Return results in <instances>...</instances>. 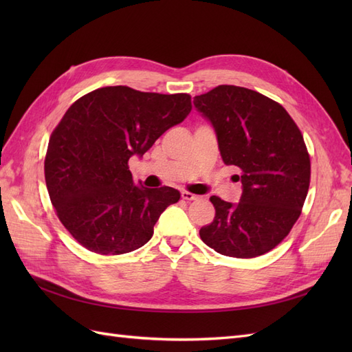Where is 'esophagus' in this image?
<instances>
[{
    "label": "esophagus",
    "mask_w": 352,
    "mask_h": 352,
    "mask_svg": "<svg viewBox=\"0 0 352 352\" xmlns=\"http://www.w3.org/2000/svg\"><path fill=\"white\" fill-rule=\"evenodd\" d=\"M182 198H184L185 201H194V199H198V195H195V194H192V192H188V190H184V192H182Z\"/></svg>",
    "instance_id": "obj_1"
}]
</instances>
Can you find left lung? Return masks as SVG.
<instances>
[{
	"label": "left lung",
	"instance_id": "obj_1",
	"mask_svg": "<svg viewBox=\"0 0 352 352\" xmlns=\"http://www.w3.org/2000/svg\"><path fill=\"white\" fill-rule=\"evenodd\" d=\"M216 132L223 163L242 175L238 204L211 197L216 217L201 228L206 245L221 255L258 257L291 232L310 186L304 138L280 104L233 85L194 98Z\"/></svg>",
	"mask_w": 352,
	"mask_h": 352
}]
</instances>
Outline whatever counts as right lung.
Listing matches in <instances>:
<instances>
[{"instance_id":"obj_1","label":"right lung","mask_w":352,"mask_h":352,"mask_svg":"<svg viewBox=\"0 0 352 352\" xmlns=\"http://www.w3.org/2000/svg\"><path fill=\"white\" fill-rule=\"evenodd\" d=\"M188 94L107 87L83 95L52 132L45 157L47 189L60 221L85 248L119 255L151 239L177 189L135 185L127 166L190 113Z\"/></svg>"}]
</instances>
